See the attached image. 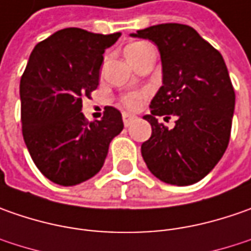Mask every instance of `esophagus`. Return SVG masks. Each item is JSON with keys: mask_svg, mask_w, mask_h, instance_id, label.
Here are the masks:
<instances>
[{"mask_svg": "<svg viewBox=\"0 0 251 251\" xmlns=\"http://www.w3.org/2000/svg\"><path fill=\"white\" fill-rule=\"evenodd\" d=\"M134 120H135V116H132L130 113H123V123L126 127H128Z\"/></svg>", "mask_w": 251, "mask_h": 251, "instance_id": "34e87169", "label": "esophagus"}]
</instances>
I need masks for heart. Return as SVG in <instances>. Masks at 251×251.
<instances>
[{
    "instance_id": "b5f03b06",
    "label": "heart",
    "mask_w": 251,
    "mask_h": 251,
    "mask_svg": "<svg viewBox=\"0 0 251 251\" xmlns=\"http://www.w3.org/2000/svg\"><path fill=\"white\" fill-rule=\"evenodd\" d=\"M147 46H148V44L142 43V42H135V43L128 44V46L126 47V57H127L128 60H132V58L137 57ZM141 98H142V93H128V95H126V96L121 98V103H123L126 107L131 109V110H135V109H138V106H140Z\"/></svg>"
}]
</instances>
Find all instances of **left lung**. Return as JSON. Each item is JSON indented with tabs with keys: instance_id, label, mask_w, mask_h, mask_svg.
<instances>
[{
	"instance_id": "1",
	"label": "left lung",
	"mask_w": 251,
	"mask_h": 251,
	"mask_svg": "<svg viewBox=\"0 0 251 251\" xmlns=\"http://www.w3.org/2000/svg\"><path fill=\"white\" fill-rule=\"evenodd\" d=\"M132 37L158 46L162 82L151 101L152 134L141 153L153 176L175 186L204 178L225 153L235 110V91L221 53L187 25L162 24ZM176 117L169 130L157 121Z\"/></svg>"
}]
</instances>
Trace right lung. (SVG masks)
Segmentation results:
<instances>
[{"label":"right lung","mask_w":251,"mask_h":251,"mask_svg":"<svg viewBox=\"0 0 251 251\" xmlns=\"http://www.w3.org/2000/svg\"><path fill=\"white\" fill-rule=\"evenodd\" d=\"M120 36L67 27L36 44L29 57L19 85L22 134L34 165L55 184L93 177L124 127L111 106L93 123L81 113L82 99L99 85L104 50Z\"/></svg>","instance_id":"add662e5"}]
</instances>
